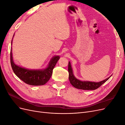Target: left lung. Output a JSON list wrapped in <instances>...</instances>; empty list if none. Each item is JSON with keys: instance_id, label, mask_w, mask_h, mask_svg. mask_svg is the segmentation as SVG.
<instances>
[{"instance_id": "left-lung-1", "label": "left lung", "mask_w": 125, "mask_h": 125, "mask_svg": "<svg viewBox=\"0 0 125 125\" xmlns=\"http://www.w3.org/2000/svg\"><path fill=\"white\" fill-rule=\"evenodd\" d=\"M68 73L69 79L71 85L75 88L84 90H94L97 89L101 85L104 83L106 81H107L109 78L112 76L111 75L110 77L105 79V80L98 82L80 80L74 77L70 62H69L68 64Z\"/></svg>"}]
</instances>
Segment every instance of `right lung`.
<instances>
[{
  "instance_id": "1",
  "label": "right lung",
  "mask_w": 125,
  "mask_h": 125,
  "mask_svg": "<svg viewBox=\"0 0 125 125\" xmlns=\"http://www.w3.org/2000/svg\"><path fill=\"white\" fill-rule=\"evenodd\" d=\"M14 36V34L11 41V46ZM12 51V47H11L10 62L14 73L25 83L31 85H42L46 84L50 79L52 70L60 58L59 56H54L49 62L47 67L45 69H29L18 66L14 62Z\"/></svg>"
}]
</instances>
